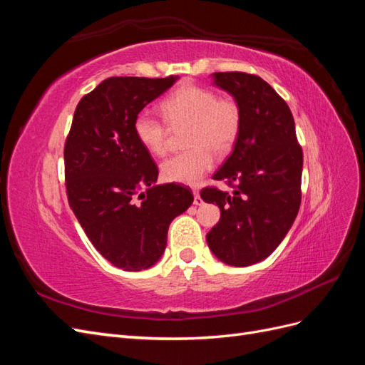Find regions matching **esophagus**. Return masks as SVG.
Segmentation results:
<instances>
[{
	"mask_svg": "<svg viewBox=\"0 0 365 365\" xmlns=\"http://www.w3.org/2000/svg\"><path fill=\"white\" fill-rule=\"evenodd\" d=\"M193 196H195V201H193V204H195V205H202V204H204V201H202V197H201L200 192L195 190V192H193Z\"/></svg>",
	"mask_w": 365,
	"mask_h": 365,
	"instance_id": "esophagus-1",
	"label": "esophagus"
}]
</instances>
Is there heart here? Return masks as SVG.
<instances>
[{
  "mask_svg": "<svg viewBox=\"0 0 365 365\" xmlns=\"http://www.w3.org/2000/svg\"><path fill=\"white\" fill-rule=\"evenodd\" d=\"M164 120L141 111L134 120L140 145L155 157L169 149V127L187 126L184 145L189 150L176 153L161 164L165 181L196 185L213 168V152L227 155L235 148L242 128V109L235 98L217 96L210 88L184 83L161 102Z\"/></svg>",
  "mask_w": 365,
  "mask_h": 365,
  "instance_id": "obj_1",
  "label": "heart"
}]
</instances>
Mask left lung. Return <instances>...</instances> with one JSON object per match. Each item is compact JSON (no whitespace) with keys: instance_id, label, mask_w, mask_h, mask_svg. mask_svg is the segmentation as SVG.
<instances>
[{"instance_id":"1","label":"left lung","mask_w":365,"mask_h":365,"mask_svg":"<svg viewBox=\"0 0 365 365\" xmlns=\"http://www.w3.org/2000/svg\"><path fill=\"white\" fill-rule=\"evenodd\" d=\"M213 76L239 103L242 128L231 155L213 175L233 192L201 190L205 202L220 208L207 244L224 263L250 267L267 259L294 224L302 204L303 150L291 109L269 83L242 71Z\"/></svg>"}]
</instances>
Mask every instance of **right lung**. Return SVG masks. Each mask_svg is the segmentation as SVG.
<instances>
[{
	"mask_svg": "<svg viewBox=\"0 0 365 365\" xmlns=\"http://www.w3.org/2000/svg\"><path fill=\"white\" fill-rule=\"evenodd\" d=\"M175 81L109 77L81 98L65 140L68 204L94 248L125 271L150 268L193 202L187 185H153L158 165L134 134L141 109Z\"/></svg>",
	"mask_w": 365,
	"mask_h": 365,
	"instance_id": "obj_1",
	"label": "right lung"
}]
</instances>
